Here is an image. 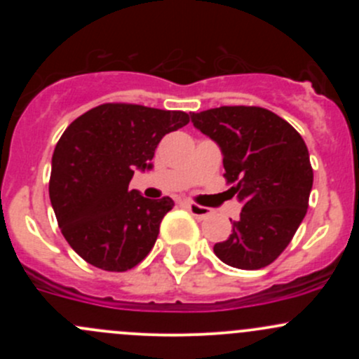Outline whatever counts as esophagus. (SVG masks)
<instances>
[{"label":"esophagus","instance_id":"esophagus-1","mask_svg":"<svg viewBox=\"0 0 359 359\" xmlns=\"http://www.w3.org/2000/svg\"><path fill=\"white\" fill-rule=\"evenodd\" d=\"M186 206H187V210H189V212L193 213V215L196 217V219H200V220L206 219V217H208V215H212V210L206 208V206H200V205H196V203L187 201V203H186Z\"/></svg>","mask_w":359,"mask_h":359}]
</instances>
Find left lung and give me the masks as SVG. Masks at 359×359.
I'll list each match as a JSON object with an SVG mask.
<instances>
[{
	"label": "left lung",
	"instance_id": "1",
	"mask_svg": "<svg viewBox=\"0 0 359 359\" xmlns=\"http://www.w3.org/2000/svg\"><path fill=\"white\" fill-rule=\"evenodd\" d=\"M191 121L219 144L231 194L243 203L240 219L213 252L224 264L255 271L281 255L309 206L313 168L300 133L274 112L222 106L193 112Z\"/></svg>",
	"mask_w": 359,
	"mask_h": 359
}]
</instances>
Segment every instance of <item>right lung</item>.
<instances>
[{
    "mask_svg": "<svg viewBox=\"0 0 359 359\" xmlns=\"http://www.w3.org/2000/svg\"><path fill=\"white\" fill-rule=\"evenodd\" d=\"M187 123L184 111L102 104L67 126L48 191L60 231L81 259L112 273L146 259L173 200H149L128 184L135 170H151L159 140Z\"/></svg>",
    "mask_w": 359,
    "mask_h": 359,
    "instance_id": "add662e5",
    "label": "right lung"
}]
</instances>
